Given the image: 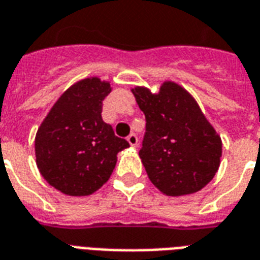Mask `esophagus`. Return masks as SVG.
<instances>
[{
	"label": "esophagus",
	"mask_w": 260,
	"mask_h": 260,
	"mask_svg": "<svg viewBox=\"0 0 260 260\" xmlns=\"http://www.w3.org/2000/svg\"><path fill=\"white\" fill-rule=\"evenodd\" d=\"M126 140H128V143H129L132 147H135V146H138V136L135 135V134H131L128 138H126Z\"/></svg>",
	"instance_id": "1"
}]
</instances>
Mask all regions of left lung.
I'll return each instance as SVG.
<instances>
[{"label": "left lung", "instance_id": "8db88e82", "mask_svg": "<svg viewBox=\"0 0 260 260\" xmlns=\"http://www.w3.org/2000/svg\"><path fill=\"white\" fill-rule=\"evenodd\" d=\"M132 93L146 117L139 157L151 183L171 197L205 187L220 165L222 140L196 99L172 81L158 93L145 86Z\"/></svg>", "mask_w": 260, "mask_h": 260}]
</instances>
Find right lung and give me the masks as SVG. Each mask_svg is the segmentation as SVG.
<instances>
[{"mask_svg":"<svg viewBox=\"0 0 260 260\" xmlns=\"http://www.w3.org/2000/svg\"><path fill=\"white\" fill-rule=\"evenodd\" d=\"M110 82L98 77L71 85L52 106L36 135V162L52 187L81 197L99 190L129 143L102 120Z\"/></svg>","mask_w":260,"mask_h":260,"instance_id":"obj_1","label":"right lung"}]
</instances>
